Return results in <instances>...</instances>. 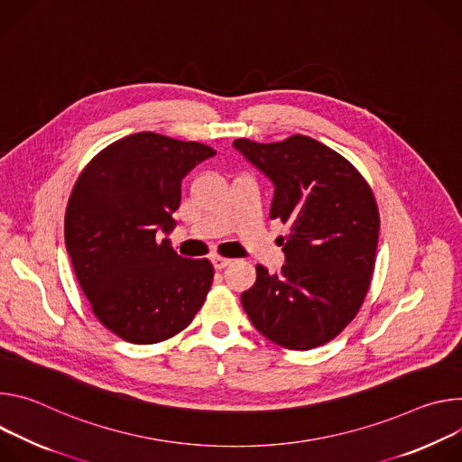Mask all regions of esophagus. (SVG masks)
I'll return each mask as SVG.
<instances>
[{
    "label": "esophagus",
    "mask_w": 462,
    "mask_h": 462,
    "mask_svg": "<svg viewBox=\"0 0 462 462\" xmlns=\"http://www.w3.org/2000/svg\"><path fill=\"white\" fill-rule=\"evenodd\" d=\"M211 263H213V266H215V270H224L226 266H229L231 264V261L229 259H224V257H218V254H217V257H213L211 259Z\"/></svg>",
    "instance_id": "esophagus-1"
}]
</instances>
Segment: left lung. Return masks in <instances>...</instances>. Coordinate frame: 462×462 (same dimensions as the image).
I'll return each mask as SVG.
<instances>
[{
  "instance_id": "1",
  "label": "left lung",
  "mask_w": 462,
  "mask_h": 462,
  "mask_svg": "<svg viewBox=\"0 0 462 462\" xmlns=\"http://www.w3.org/2000/svg\"><path fill=\"white\" fill-rule=\"evenodd\" d=\"M233 148L273 185L272 220L288 226L277 244L284 266L242 291L253 327L273 343L309 350L334 339L367 295L380 217L367 181L323 143L291 135L281 143L236 139Z\"/></svg>"
}]
</instances>
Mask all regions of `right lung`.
I'll list each match as a JSON object with an SVG mask.
<instances>
[{"label":"right lung","mask_w":462,"mask_h":462,"mask_svg":"<svg viewBox=\"0 0 462 462\" xmlns=\"http://www.w3.org/2000/svg\"><path fill=\"white\" fill-rule=\"evenodd\" d=\"M217 152L139 132L89 162L66 209V247L98 321L125 341L150 345L181 332L213 282L208 259H183L169 238L183 178Z\"/></svg>","instance_id":"1"}]
</instances>
